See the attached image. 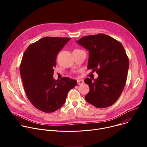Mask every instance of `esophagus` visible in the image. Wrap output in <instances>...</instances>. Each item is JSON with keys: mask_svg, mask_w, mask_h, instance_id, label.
<instances>
[{"mask_svg": "<svg viewBox=\"0 0 147 147\" xmlns=\"http://www.w3.org/2000/svg\"><path fill=\"white\" fill-rule=\"evenodd\" d=\"M77 84H78V85H80V84H82L84 83V81H83V80H77Z\"/></svg>", "mask_w": 147, "mask_h": 147, "instance_id": "obj_1", "label": "esophagus"}]
</instances>
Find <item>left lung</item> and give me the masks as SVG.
Masks as SVG:
<instances>
[{
  "label": "left lung",
  "mask_w": 147,
  "mask_h": 147,
  "mask_svg": "<svg viewBox=\"0 0 147 147\" xmlns=\"http://www.w3.org/2000/svg\"><path fill=\"white\" fill-rule=\"evenodd\" d=\"M77 42L89 51L88 69L98 74L97 79L84 80L90 87L86 100L98 108L111 107L120 97L127 80L129 61L123 46L104 34L83 36Z\"/></svg>",
  "instance_id": "8db88e82"
}]
</instances>
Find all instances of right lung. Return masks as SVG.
I'll list each match as a JSON object with an SVG mask.
<instances>
[{"label":"right lung","instance_id":"1","mask_svg":"<svg viewBox=\"0 0 147 147\" xmlns=\"http://www.w3.org/2000/svg\"><path fill=\"white\" fill-rule=\"evenodd\" d=\"M70 38L47 36L30 45L20 66L26 95L38 110L52 113L65 103L69 91L77 84L76 80L53 78L56 56Z\"/></svg>","mask_w":147,"mask_h":147}]
</instances>
